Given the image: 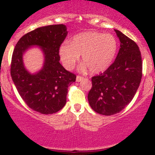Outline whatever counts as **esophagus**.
<instances>
[{"instance_id":"34e87169","label":"esophagus","mask_w":155,"mask_h":155,"mask_svg":"<svg viewBox=\"0 0 155 155\" xmlns=\"http://www.w3.org/2000/svg\"><path fill=\"white\" fill-rule=\"evenodd\" d=\"M83 79H84V77H82V76L81 75H78L77 78H76V81H77V82H80V81H82Z\"/></svg>"}]
</instances>
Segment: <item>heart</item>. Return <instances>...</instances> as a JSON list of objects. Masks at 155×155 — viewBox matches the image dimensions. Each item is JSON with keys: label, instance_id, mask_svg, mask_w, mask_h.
I'll list each match as a JSON object with an SVG mask.
<instances>
[{"label": "heart", "instance_id": "heart-1", "mask_svg": "<svg viewBox=\"0 0 155 155\" xmlns=\"http://www.w3.org/2000/svg\"><path fill=\"white\" fill-rule=\"evenodd\" d=\"M117 48V40L113 35L86 31L75 35L71 43H63L59 54L67 69H72L82 55V61L89 71L97 74L110 66Z\"/></svg>", "mask_w": 155, "mask_h": 155}]
</instances>
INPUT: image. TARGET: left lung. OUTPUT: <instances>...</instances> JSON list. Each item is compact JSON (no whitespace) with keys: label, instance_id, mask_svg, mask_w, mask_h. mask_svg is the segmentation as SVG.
<instances>
[{"label":"left lung","instance_id":"obj_1","mask_svg":"<svg viewBox=\"0 0 155 155\" xmlns=\"http://www.w3.org/2000/svg\"><path fill=\"white\" fill-rule=\"evenodd\" d=\"M120 48L116 60L106 71L92 78L88 101L99 114L110 116L122 111L136 94L142 75L143 64L137 43L118 30Z\"/></svg>","mask_w":155,"mask_h":155}]
</instances>
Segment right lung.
<instances>
[{"instance_id": "1", "label": "right lung", "mask_w": 155, "mask_h": 155, "mask_svg": "<svg viewBox=\"0 0 155 155\" xmlns=\"http://www.w3.org/2000/svg\"><path fill=\"white\" fill-rule=\"evenodd\" d=\"M67 33L64 25L38 28L24 35L12 53L10 74L19 95L30 108L42 114L60 110L66 103L68 86L76 81L75 74L60 63L59 50ZM32 45L42 47L46 58L43 68L35 75L22 62L23 53Z\"/></svg>"}]
</instances>
